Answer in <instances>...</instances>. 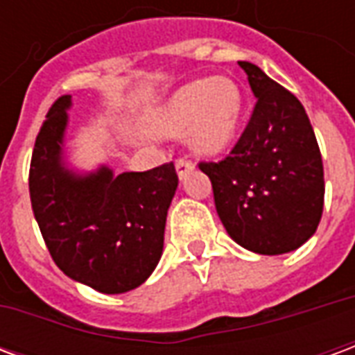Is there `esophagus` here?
Masks as SVG:
<instances>
[{
    "label": "esophagus",
    "mask_w": 355,
    "mask_h": 355,
    "mask_svg": "<svg viewBox=\"0 0 355 355\" xmlns=\"http://www.w3.org/2000/svg\"><path fill=\"white\" fill-rule=\"evenodd\" d=\"M175 167H177L178 177L182 178L186 173H190L193 169V163L190 159H186V157H178L177 162H175Z\"/></svg>",
    "instance_id": "esophagus-1"
}]
</instances>
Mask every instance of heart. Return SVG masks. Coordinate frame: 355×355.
<instances>
[{"label":"heart","mask_w":355,"mask_h":355,"mask_svg":"<svg viewBox=\"0 0 355 355\" xmlns=\"http://www.w3.org/2000/svg\"><path fill=\"white\" fill-rule=\"evenodd\" d=\"M243 112V94L228 78L198 80L178 89L152 123V131L167 137L188 132L190 146L205 155L232 146Z\"/></svg>","instance_id":"obj_1"}]
</instances>
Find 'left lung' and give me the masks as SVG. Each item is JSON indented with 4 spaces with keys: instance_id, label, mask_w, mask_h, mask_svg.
Masks as SVG:
<instances>
[{
    "instance_id": "1",
    "label": "left lung",
    "mask_w": 355,
    "mask_h": 355,
    "mask_svg": "<svg viewBox=\"0 0 355 355\" xmlns=\"http://www.w3.org/2000/svg\"><path fill=\"white\" fill-rule=\"evenodd\" d=\"M257 96L245 131L220 162H201L230 238L259 254L291 253L323 213V163L304 106L259 66L239 62Z\"/></svg>"
}]
</instances>
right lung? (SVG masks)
<instances>
[{"instance_id": "right-lung-1", "label": "right lung", "mask_w": 355, "mask_h": 355, "mask_svg": "<svg viewBox=\"0 0 355 355\" xmlns=\"http://www.w3.org/2000/svg\"><path fill=\"white\" fill-rule=\"evenodd\" d=\"M64 94L47 112L30 163V200L53 261L68 277L98 293L137 289L163 253L171 200L178 186L175 165L144 173H121L102 165L76 175L62 162Z\"/></svg>"}]
</instances>
